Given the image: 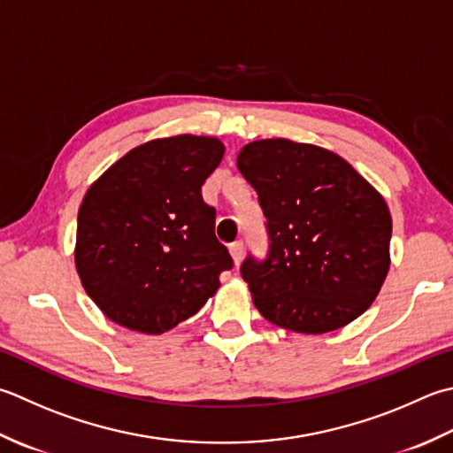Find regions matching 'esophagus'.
Wrapping results in <instances>:
<instances>
[{"mask_svg": "<svg viewBox=\"0 0 453 453\" xmlns=\"http://www.w3.org/2000/svg\"><path fill=\"white\" fill-rule=\"evenodd\" d=\"M229 255H232V259H234L235 265L242 263V259H243V243L235 242V243L229 245Z\"/></svg>", "mask_w": 453, "mask_h": 453, "instance_id": "1", "label": "esophagus"}]
</instances>
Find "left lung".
Instances as JSON below:
<instances>
[{
    "label": "left lung",
    "mask_w": 453,
    "mask_h": 453,
    "mask_svg": "<svg viewBox=\"0 0 453 453\" xmlns=\"http://www.w3.org/2000/svg\"><path fill=\"white\" fill-rule=\"evenodd\" d=\"M237 168L267 218V259L242 265L265 320L318 335L359 318L391 267L385 198L340 155L290 139L247 143Z\"/></svg>",
    "instance_id": "left-lung-1"
}]
</instances>
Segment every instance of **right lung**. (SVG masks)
<instances>
[{
	"mask_svg": "<svg viewBox=\"0 0 453 453\" xmlns=\"http://www.w3.org/2000/svg\"><path fill=\"white\" fill-rule=\"evenodd\" d=\"M216 137L153 139L115 161L78 210L74 263L96 306L127 330L158 335L219 288L232 257L202 184L224 158Z\"/></svg>",
	"mask_w": 453,
	"mask_h": 453,
	"instance_id": "1",
	"label": "right lung"
}]
</instances>
